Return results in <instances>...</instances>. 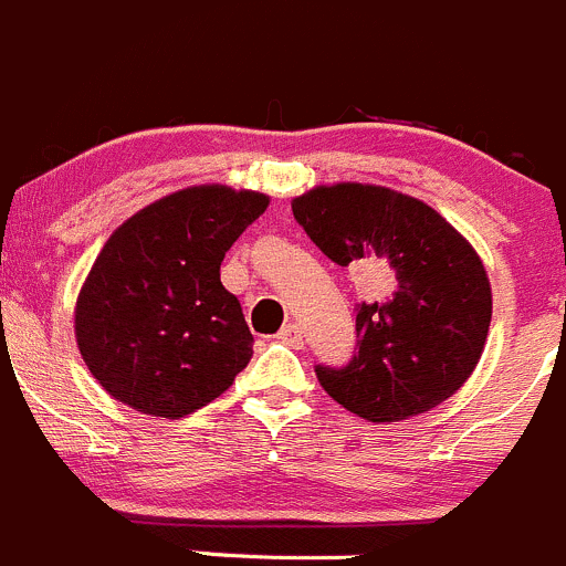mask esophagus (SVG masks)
Listing matches in <instances>:
<instances>
[{
    "label": "esophagus",
    "instance_id": "34e87169",
    "mask_svg": "<svg viewBox=\"0 0 566 566\" xmlns=\"http://www.w3.org/2000/svg\"><path fill=\"white\" fill-rule=\"evenodd\" d=\"M277 340L289 346H302V329L296 324H285L281 333H277Z\"/></svg>",
    "mask_w": 566,
    "mask_h": 566
}]
</instances>
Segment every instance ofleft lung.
Listing matches in <instances>:
<instances>
[{
  "label": "left lung",
  "mask_w": 566,
  "mask_h": 566,
  "mask_svg": "<svg viewBox=\"0 0 566 566\" xmlns=\"http://www.w3.org/2000/svg\"><path fill=\"white\" fill-rule=\"evenodd\" d=\"M294 220L338 266L394 272L382 300L357 305V352L316 366L322 388L366 421H405L454 396L471 377L492 318V291L465 237L432 206L374 184L300 195Z\"/></svg>",
  "instance_id": "obj_1"
}]
</instances>
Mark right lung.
Here are the masks:
<instances>
[{
	"mask_svg": "<svg viewBox=\"0 0 566 566\" xmlns=\"http://www.w3.org/2000/svg\"><path fill=\"white\" fill-rule=\"evenodd\" d=\"M266 206L250 189L189 187L106 239L74 311L76 344L106 394L145 416L184 418L231 388L253 333L220 264Z\"/></svg>",
	"mask_w": 566,
	"mask_h": 566,
	"instance_id": "1",
	"label": "right lung"
}]
</instances>
